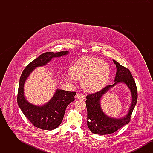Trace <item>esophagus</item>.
Here are the masks:
<instances>
[{"label": "esophagus", "instance_id": "obj_1", "mask_svg": "<svg viewBox=\"0 0 153 153\" xmlns=\"http://www.w3.org/2000/svg\"><path fill=\"white\" fill-rule=\"evenodd\" d=\"M76 98L77 99H84V96L78 94L76 95Z\"/></svg>", "mask_w": 153, "mask_h": 153}]
</instances>
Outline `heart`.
I'll return each mask as SVG.
<instances>
[{"label":"heart","mask_w":153,"mask_h":153,"mask_svg":"<svg viewBox=\"0 0 153 153\" xmlns=\"http://www.w3.org/2000/svg\"><path fill=\"white\" fill-rule=\"evenodd\" d=\"M67 80H81L82 86L88 92H95L105 86L110 76L109 66L100 59L84 57L77 60L70 69Z\"/></svg>","instance_id":"b5f03b06"}]
</instances>
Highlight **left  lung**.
<instances>
[{"label": "left lung", "mask_w": 153, "mask_h": 153, "mask_svg": "<svg viewBox=\"0 0 153 153\" xmlns=\"http://www.w3.org/2000/svg\"><path fill=\"white\" fill-rule=\"evenodd\" d=\"M117 66L115 83L107 85L96 93L87 95L86 106L87 108V125L91 131L98 135L111 134L118 130L130 121L131 115L138 99L137 88L130 70L113 59ZM119 83H125L131 90L132 96L131 106L128 114L122 118H115L107 116L102 110L100 100L102 96L111 88Z\"/></svg>", "instance_id": "left-lung-1"}]
</instances>
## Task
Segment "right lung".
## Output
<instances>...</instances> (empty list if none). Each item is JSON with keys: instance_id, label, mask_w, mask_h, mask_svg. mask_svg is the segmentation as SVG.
I'll return each mask as SVG.
<instances>
[{"instance_id": "obj_1", "label": "right lung", "mask_w": 153, "mask_h": 153, "mask_svg": "<svg viewBox=\"0 0 153 153\" xmlns=\"http://www.w3.org/2000/svg\"><path fill=\"white\" fill-rule=\"evenodd\" d=\"M68 53V51L43 53L26 66L21 76L17 102L25 116L37 128L45 130H52L57 128L62 121L67 106L74 100L76 93L57 89L49 102L42 106H38L30 103L26 99L24 84L36 67L45 65L52 58L60 57Z\"/></svg>"}]
</instances>
